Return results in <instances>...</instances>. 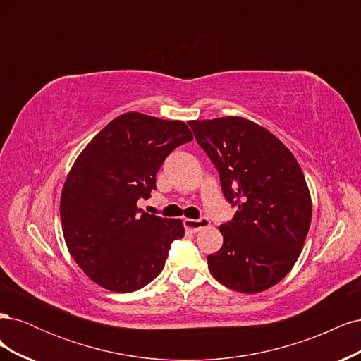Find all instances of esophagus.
<instances>
[{"mask_svg":"<svg viewBox=\"0 0 361 361\" xmlns=\"http://www.w3.org/2000/svg\"><path fill=\"white\" fill-rule=\"evenodd\" d=\"M183 226H185V228H187V231L195 233V232L202 231V228L209 227L211 221L207 220V218H199V220H192V218H185Z\"/></svg>","mask_w":361,"mask_h":361,"instance_id":"esophagus-1","label":"esophagus"}]
</instances>
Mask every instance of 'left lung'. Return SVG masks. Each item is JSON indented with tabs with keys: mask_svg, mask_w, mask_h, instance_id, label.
Masks as SVG:
<instances>
[{
	"mask_svg": "<svg viewBox=\"0 0 361 361\" xmlns=\"http://www.w3.org/2000/svg\"><path fill=\"white\" fill-rule=\"evenodd\" d=\"M200 147L238 211L220 226L223 247L207 256L226 288L257 293L285 279L312 221V197L300 164L268 129L238 116L190 120Z\"/></svg>",
	"mask_w": 361,
	"mask_h": 361,
	"instance_id": "left-lung-1",
	"label": "left lung"
}]
</instances>
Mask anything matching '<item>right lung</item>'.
Returning a JSON list of instances; mask_svg holds the SVG:
<instances>
[{
	"label": "right lung",
	"mask_w": 361,
	"mask_h": 361,
	"mask_svg": "<svg viewBox=\"0 0 361 361\" xmlns=\"http://www.w3.org/2000/svg\"><path fill=\"white\" fill-rule=\"evenodd\" d=\"M192 140L182 120L129 111L111 120L76 158L63 185L64 241L78 267L111 292L138 290L159 276L182 220L138 209L157 190V173Z\"/></svg>",
	"instance_id": "add662e5"
}]
</instances>
